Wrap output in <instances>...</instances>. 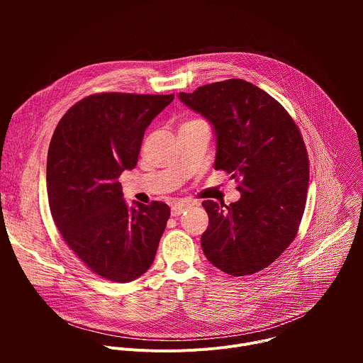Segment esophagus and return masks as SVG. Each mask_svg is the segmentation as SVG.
<instances>
[{"label": "esophagus", "mask_w": 363, "mask_h": 363, "mask_svg": "<svg viewBox=\"0 0 363 363\" xmlns=\"http://www.w3.org/2000/svg\"><path fill=\"white\" fill-rule=\"evenodd\" d=\"M191 205H192L191 202H177L175 205H172V208H171L172 217H179L184 211L191 208Z\"/></svg>", "instance_id": "obj_1"}]
</instances>
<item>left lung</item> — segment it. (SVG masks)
Listing matches in <instances>:
<instances>
[{"label": "left lung", "instance_id": "obj_1", "mask_svg": "<svg viewBox=\"0 0 363 363\" xmlns=\"http://www.w3.org/2000/svg\"><path fill=\"white\" fill-rule=\"evenodd\" d=\"M179 100L213 125L214 168L240 181L237 202H202L210 218L202 251L230 276L262 272L294 240L304 213L308 157L300 130L274 97L241 79L179 93Z\"/></svg>", "mask_w": 363, "mask_h": 363}]
</instances>
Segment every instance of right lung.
Listing matches in <instances>:
<instances>
[{"mask_svg":"<svg viewBox=\"0 0 363 363\" xmlns=\"http://www.w3.org/2000/svg\"><path fill=\"white\" fill-rule=\"evenodd\" d=\"M174 94L99 93L73 105L47 155L51 216L70 250L100 277L129 283L152 266L169 206L123 199L118 178L138 164L146 128Z\"/></svg>","mask_w":363,"mask_h":363,"instance_id":"1","label":"right lung"}]
</instances>
